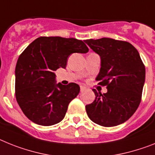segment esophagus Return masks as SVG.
<instances>
[{"mask_svg": "<svg viewBox=\"0 0 155 155\" xmlns=\"http://www.w3.org/2000/svg\"><path fill=\"white\" fill-rule=\"evenodd\" d=\"M85 90H86L85 87H84V86H80V91L83 92V91H84Z\"/></svg>", "mask_w": 155, "mask_h": 155, "instance_id": "1", "label": "esophagus"}]
</instances>
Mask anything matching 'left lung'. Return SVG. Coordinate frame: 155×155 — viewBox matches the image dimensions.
Instances as JSON below:
<instances>
[{"label":"left lung","mask_w":155,"mask_h":155,"mask_svg":"<svg viewBox=\"0 0 155 155\" xmlns=\"http://www.w3.org/2000/svg\"><path fill=\"white\" fill-rule=\"evenodd\" d=\"M100 56L101 68L96 80L106 86L107 92L93 91L95 100L86 106L95 124L114 127L128 120L141 102L145 82V66L140 53L128 41L109 38L84 41Z\"/></svg>","instance_id":"left-lung-1"}]
</instances>
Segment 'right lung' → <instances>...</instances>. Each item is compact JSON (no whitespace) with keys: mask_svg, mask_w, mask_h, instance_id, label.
<instances>
[{"mask_svg":"<svg viewBox=\"0 0 155 155\" xmlns=\"http://www.w3.org/2000/svg\"><path fill=\"white\" fill-rule=\"evenodd\" d=\"M88 48L73 38L39 37L20 54L15 66V97L31 121L50 126L64 119L68 104L79 94L80 86L56 84L54 71L65 68L73 53H86Z\"/></svg>","mask_w":155,"mask_h":155,"instance_id":"obj_1","label":"right lung"}]
</instances>
